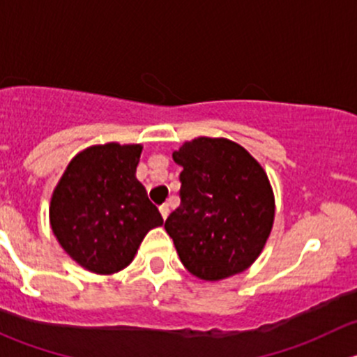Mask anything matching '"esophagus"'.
Instances as JSON below:
<instances>
[{
  "mask_svg": "<svg viewBox=\"0 0 357 357\" xmlns=\"http://www.w3.org/2000/svg\"><path fill=\"white\" fill-rule=\"evenodd\" d=\"M158 211H160L162 218L167 219V215H169V212H171V208H169V204H162L160 207H158Z\"/></svg>",
  "mask_w": 357,
  "mask_h": 357,
  "instance_id": "1",
  "label": "esophagus"
}]
</instances>
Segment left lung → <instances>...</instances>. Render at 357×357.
I'll return each instance as SVG.
<instances>
[{
  "mask_svg": "<svg viewBox=\"0 0 357 357\" xmlns=\"http://www.w3.org/2000/svg\"><path fill=\"white\" fill-rule=\"evenodd\" d=\"M183 167L181 204L165 219L183 266L218 282L261 255L275 221V195L262 165L238 143L200 138L172 153Z\"/></svg>",
  "mask_w": 357,
  "mask_h": 357,
  "instance_id": "8db88e82",
  "label": "left lung"
}]
</instances>
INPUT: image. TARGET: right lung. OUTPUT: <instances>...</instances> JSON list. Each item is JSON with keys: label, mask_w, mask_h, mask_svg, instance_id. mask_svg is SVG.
<instances>
[{"label": "right lung", "mask_w": 357, "mask_h": 357, "mask_svg": "<svg viewBox=\"0 0 357 357\" xmlns=\"http://www.w3.org/2000/svg\"><path fill=\"white\" fill-rule=\"evenodd\" d=\"M142 145H95L70 160L50 204L63 250L88 271L112 275L131 264L146 233L164 225L136 179Z\"/></svg>", "instance_id": "add662e5"}]
</instances>
